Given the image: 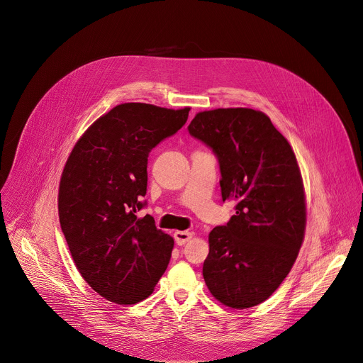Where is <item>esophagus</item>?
Here are the masks:
<instances>
[{
  "label": "esophagus",
  "instance_id": "34e87169",
  "mask_svg": "<svg viewBox=\"0 0 363 363\" xmlns=\"http://www.w3.org/2000/svg\"><path fill=\"white\" fill-rule=\"evenodd\" d=\"M174 238H175L178 245H184L185 242H188L192 238V233H189V231H175Z\"/></svg>",
  "mask_w": 363,
  "mask_h": 363
}]
</instances>
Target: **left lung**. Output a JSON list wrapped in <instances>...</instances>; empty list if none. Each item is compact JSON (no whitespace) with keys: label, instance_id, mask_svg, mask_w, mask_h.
Here are the masks:
<instances>
[{"label":"left lung","instance_id":"left-lung-1","mask_svg":"<svg viewBox=\"0 0 363 363\" xmlns=\"http://www.w3.org/2000/svg\"><path fill=\"white\" fill-rule=\"evenodd\" d=\"M188 132L213 149L223 201H235V216L210 233L205 284L228 307L260 304L290 273L304 237L294 152L267 115L245 108L201 112Z\"/></svg>","mask_w":363,"mask_h":363}]
</instances>
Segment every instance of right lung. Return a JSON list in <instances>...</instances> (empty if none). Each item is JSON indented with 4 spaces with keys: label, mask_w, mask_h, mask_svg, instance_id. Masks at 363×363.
Listing matches in <instances>:
<instances>
[{
    "label": "right lung",
    "mask_w": 363,
    "mask_h": 363,
    "mask_svg": "<svg viewBox=\"0 0 363 363\" xmlns=\"http://www.w3.org/2000/svg\"><path fill=\"white\" fill-rule=\"evenodd\" d=\"M189 108L123 103L77 140L62 174L59 218L77 270L101 297L135 304L152 294L171 260L174 240L146 206L149 152L175 135Z\"/></svg>",
    "instance_id": "add662e5"
}]
</instances>
